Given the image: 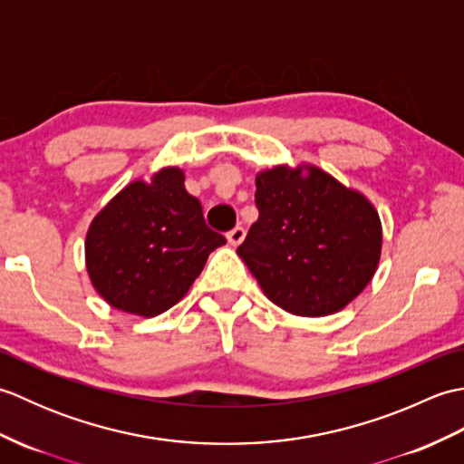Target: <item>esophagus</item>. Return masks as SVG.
<instances>
[{
	"mask_svg": "<svg viewBox=\"0 0 464 464\" xmlns=\"http://www.w3.org/2000/svg\"><path fill=\"white\" fill-rule=\"evenodd\" d=\"M245 239V229L243 227H235V229H231L229 233H227V241H229L233 247H237V245H241Z\"/></svg>",
	"mask_w": 464,
	"mask_h": 464,
	"instance_id": "1",
	"label": "esophagus"
}]
</instances>
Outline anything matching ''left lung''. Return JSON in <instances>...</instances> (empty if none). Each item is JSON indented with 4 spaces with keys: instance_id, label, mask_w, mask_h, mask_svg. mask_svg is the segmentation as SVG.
Wrapping results in <instances>:
<instances>
[{
    "instance_id": "8db88e82",
    "label": "left lung",
    "mask_w": 464,
    "mask_h": 464,
    "mask_svg": "<svg viewBox=\"0 0 464 464\" xmlns=\"http://www.w3.org/2000/svg\"><path fill=\"white\" fill-rule=\"evenodd\" d=\"M259 219L237 255L265 297L297 317H327L357 299L382 249L367 195L317 165H275L255 177Z\"/></svg>"
}]
</instances>
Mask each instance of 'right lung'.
<instances>
[{
	"label": "right lung",
	"mask_w": 464,
	"mask_h": 464,
	"mask_svg": "<svg viewBox=\"0 0 464 464\" xmlns=\"http://www.w3.org/2000/svg\"><path fill=\"white\" fill-rule=\"evenodd\" d=\"M225 237L205 225L185 171L161 167L127 183L93 217L85 235V267L93 289L113 309L157 317L179 303Z\"/></svg>",
	"instance_id": "obj_1"
}]
</instances>
